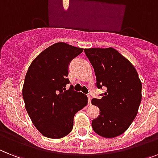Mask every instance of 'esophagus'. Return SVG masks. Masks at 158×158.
I'll return each mask as SVG.
<instances>
[{
	"mask_svg": "<svg viewBox=\"0 0 158 158\" xmlns=\"http://www.w3.org/2000/svg\"><path fill=\"white\" fill-rule=\"evenodd\" d=\"M91 96H89V95H88V104L89 105H91Z\"/></svg>",
	"mask_w": 158,
	"mask_h": 158,
	"instance_id": "obj_1",
	"label": "esophagus"
}]
</instances>
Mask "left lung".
Returning a JSON list of instances; mask_svg holds the SVG:
<instances>
[{
    "label": "left lung",
    "instance_id": "left-lung-1",
    "mask_svg": "<svg viewBox=\"0 0 158 158\" xmlns=\"http://www.w3.org/2000/svg\"><path fill=\"white\" fill-rule=\"evenodd\" d=\"M84 51L94 69L97 87L107 89L101 99L91 102L100 110L99 116L92 121V127L105 138L120 135L135 118L141 102L142 84L137 72L113 48Z\"/></svg>",
    "mask_w": 158,
    "mask_h": 158
}]
</instances>
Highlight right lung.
Returning a JSON list of instances; mask_svg holds the SVG:
<instances>
[{
  "instance_id": "1",
  "label": "right lung",
  "mask_w": 158,
  "mask_h": 158,
  "mask_svg": "<svg viewBox=\"0 0 158 158\" xmlns=\"http://www.w3.org/2000/svg\"><path fill=\"white\" fill-rule=\"evenodd\" d=\"M83 52L60 42L32 61L25 77L23 97L35 127L44 136L60 139L70 133L74 115L88 103L86 95L74 91L67 78L69 62Z\"/></svg>"
}]
</instances>
